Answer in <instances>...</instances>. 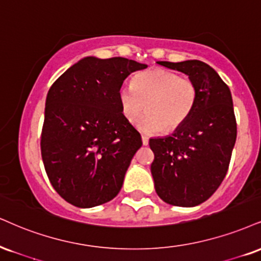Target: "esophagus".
I'll return each mask as SVG.
<instances>
[{"mask_svg":"<svg viewBox=\"0 0 261 261\" xmlns=\"http://www.w3.org/2000/svg\"><path fill=\"white\" fill-rule=\"evenodd\" d=\"M148 142H149L148 137L144 136V135H142V143L144 144V146H147V144H148Z\"/></svg>","mask_w":261,"mask_h":261,"instance_id":"esophagus-1","label":"esophagus"}]
</instances>
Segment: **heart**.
Segmentation results:
<instances>
[{
  "instance_id": "1",
  "label": "heart",
  "mask_w": 261,
  "mask_h": 261,
  "mask_svg": "<svg viewBox=\"0 0 261 261\" xmlns=\"http://www.w3.org/2000/svg\"><path fill=\"white\" fill-rule=\"evenodd\" d=\"M124 118L135 122L144 134H156L164 130H176L196 108L198 90L187 77H180L166 69L155 68L142 71L134 77L133 85H122L118 92Z\"/></svg>"
}]
</instances>
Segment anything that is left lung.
<instances>
[{
	"label": "left lung",
	"mask_w": 261,
	"mask_h": 261,
	"mask_svg": "<svg viewBox=\"0 0 261 261\" xmlns=\"http://www.w3.org/2000/svg\"><path fill=\"white\" fill-rule=\"evenodd\" d=\"M156 63L188 75L196 84L198 99L191 117L171 136L149 140L155 192L171 205H199L221 185L236 143L231 91L204 62Z\"/></svg>",
	"instance_id": "1"
}]
</instances>
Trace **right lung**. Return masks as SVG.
Segmentation results:
<instances>
[{
	"label": "right lung",
	"mask_w": 261,
	"mask_h": 261,
	"mask_svg": "<svg viewBox=\"0 0 261 261\" xmlns=\"http://www.w3.org/2000/svg\"><path fill=\"white\" fill-rule=\"evenodd\" d=\"M146 64L86 57L62 74L47 93L41 155L49 182L79 208L109 202L121 190L139 131L122 115L118 92Z\"/></svg>",
	"instance_id": "obj_1"
}]
</instances>
